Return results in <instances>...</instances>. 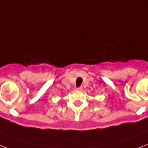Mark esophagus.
Listing matches in <instances>:
<instances>
[{
	"label": "esophagus",
	"mask_w": 148,
	"mask_h": 148,
	"mask_svg": "<svg viewBox=\"0 0 148 148\" xmlns=\"http://www.w3.org/2000/svg\"><path fill=\"white\" fill-rule=\"evenodd\" d=\"M76 91H82V87H79V88H75Z\"/></svg>",
	"instance_id": "esophagus-1"
}]
</instances>
